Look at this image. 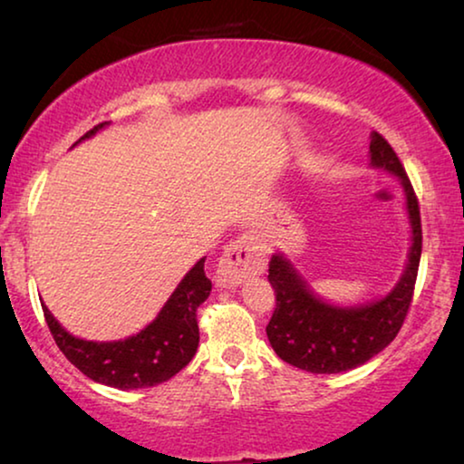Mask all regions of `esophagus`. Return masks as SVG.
Returning a JSON list of instances; mask_svg holds the SVG:
<instances>
[{"label": "esophagus", "instance_id": "1", "mask_svg": "<svg viewBox=\"0 0 464 464\" xmlns=\"http://www.w3.org/2000/svg\"><path fill=\"white\" fill-rule=\"evenodd\" d=\"M266 266V253L259 246L257 238L251 234H243L226 246L224 256L219 257L218 270H215V283L218 287H238L246 278L259 275Z\"/></svg>", "mask_w": 464, "mask_h": 464}]
</instances>
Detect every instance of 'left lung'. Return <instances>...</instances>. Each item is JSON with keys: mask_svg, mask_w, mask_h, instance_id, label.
<instances>
[{"mask_svg": "<svg viewBox=\"0 0 464 464\" xmlns=\"http://www.w3.org/2000/svg\"><path fill=\"white\" fill-rule=\"evenodd\" d=\"M372 164L401 179L411 224V249L401 281L382 300L354 308L329 306L313 295L281 253L272 256L268 281L276 306L266 327L275 353L289 365L313 373H340L363 365L395 340L408 316L422 253L420 207L410 177L391 143L373 132Z\"/></svg>", "mask_w": 464, "mask_h": 464, "instance_id": "1", "label": "left lung"}]
</instances>
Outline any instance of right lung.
I'll return each instance as SVG.
<instances>
[{
  "mask_svg": "<svg viewBox=\"0 0 464 464\" xmlns=\"http://www.w3.org/2000/svg\"><path fill=\"white\" fill-rule=\"evenodd\" d=\"M105 124L94 126L84 137H80V141L92 137ZM205 259L202 257L183 276L156 319L126 340L88 342L73 338L59 325L53 313L42 306L56 346L84 376L113 389H148L167 382L192 361L198 348L200 334L196 310L211 294V281L205 275Z\"/></svg>",
  "mask_w": 464,
  "mask_h": 464,
  "instance_id": "1",
  "label": "right lung"
}]
</instances>
